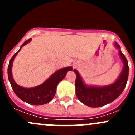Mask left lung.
<instances>
[{"label": "left lung", "mask_w": 135, "mask_h": 135, "mask_svg": "<svg viewBox=\"0 0 135 135\" xmlns=\"http://www.w3.org/2000/svg\"><path fill=\"white\" fill-rule=\"evenodd\" d=\"M114 45L119 50V55L124 63L122 73L114 83L105 86H89L83 82L78 71L74 70L76 74L75 81L76 96L82 103L89 107L98 108L112 103L121 95L126 86L129 70L128 61L120 51V45L117 42Z\"/></svg>", "instance_id": "8db88e82"}]
</instances>
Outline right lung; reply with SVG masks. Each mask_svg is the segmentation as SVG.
I'll return each mask as SVG.
<instances>
[{
  "label": "right lung",
  "mask_w": 135,
  "mask_h": 135,
  "mask_svg": "<svg viewBox=\"0 0 135 135\" xmlns=\"http://www.w3.org/2000/svg\"><path fill=\"white\" fill-rule=\"evenodd\" d=\"M31 38L24 42L19 50L14 55L9 61L8 66V78L11 83L12 89L13 90L15 95L18 97L20 99L33 105H40L48 103L53 99L56 93L57 84L65 78L67 72L72 70V67H68L57 70L51 77L46 80L45 82L40 85L32 88H24L20 86L14 81L12 76V65L15 56L19 51L24 45L30 42Z\"/></svg>",
  "instance_id": "1"
}]
</instances>
